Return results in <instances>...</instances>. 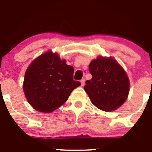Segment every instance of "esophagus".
Listing matches in <instances>:
<instances>
[{"mask_svg": "<svg viewBox=\"0 0 152 152\" xmlns=\"http://www.w3.org/2000/svg\"><path fill=\"white\" fill-rule=\"evenodd\" d=\"M85 79H82V80H81V85H82V86H84L85 85Z\"/></svg>", "mask_w": 152, "mask_h": 152, "instance_id": "obj_1", "label": "esophagus"}]
</instances>
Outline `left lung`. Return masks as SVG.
<instances>
[{
    "label": "left lung",
    "mask_w": 152,
    "mask_h": 152,
    "mask_svg": "<svg viewBox=\"0 0 152 152\" xmlns=\"http://www.w3.org/2000/svg\"><path fill=\"white\" fill-rule=\"evenodd\" d=\"M92 79L86 82L84 89L96 107L113 111L126 100L129 81L123 67L112 57L99 56L89 65Z\"/></svg>",
    "instance_id": "left-lung-1"
}]
</instances>
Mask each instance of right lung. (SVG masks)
<instances>
[{
  "label": "right lung",
  "instance_id": "obj_1",
  "mask_svg": "<svg viewBox=\"0 0 152 152\" xmlns=\"http://www.w3.org/2000/svg\"><path fill=\"white\" fill-rule=\"evenodd\" d=\"M73 67L59 55L48 51L31 63L25 73L23 90L36 110L51 113L66 102L81 83L73 80Z\"/></svg>",
  "mask_w": 152,
  "mask_h": 152
}]
</instances>
